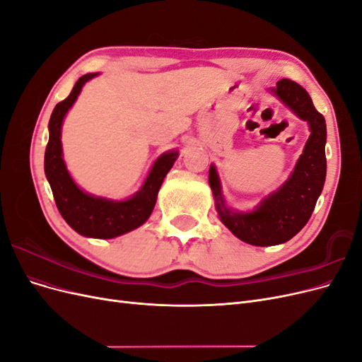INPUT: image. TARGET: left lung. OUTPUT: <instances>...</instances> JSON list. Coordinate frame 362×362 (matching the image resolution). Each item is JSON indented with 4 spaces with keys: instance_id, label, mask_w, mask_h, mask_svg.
Returning a JSON list of instances; mask_svg holds the SVG:
<instances>
[{
    "instance_id": "1",
    "label": "left lung",
    "mask_w": 362,
    "mask_h": 362,
    "mask_svg": "<svg viewBox=\"0 0 362 362\" xmlns=\"http://www.w3.org/2000/svg\"><path fill=\"white\" fill-rule=\"evenodd\" d=\"M300 119L310 124L311 134L294 172L282 187L261 202L255 211L234 213L223 204L221 182L210 168V187L223 225L242 242L254 246H275L288 242L310 221L326 178V122L302 86L282 78L272 89Z\"/></svg>"
}]
</instances>
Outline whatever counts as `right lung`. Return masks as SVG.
Segmentation results:
<instances>
[{"label": "right lung", "instance_id": "add662e5", "mask_svg": "<svg viewBox=\"0 0 362 362\" xmlns=\"http://www.w3.org/2000/svg\"><path fill=\"white\" fill-rule=\"evenodd\" d=\"M93 76L96 74L80 76L66 100L54 107L48 125L49 140L45 151V175L59 211L72 229L86 237L113 238L133 231L148 221L156 206L163 180L177 160L178 151L166 152L154 163L144 187L131 199L116 202L84 193L66 170L62 157L60 131L64 115L80 95L84 83Z\"/></svg>", "mask_w": 362, "mask_h": 362}]
</instances>
